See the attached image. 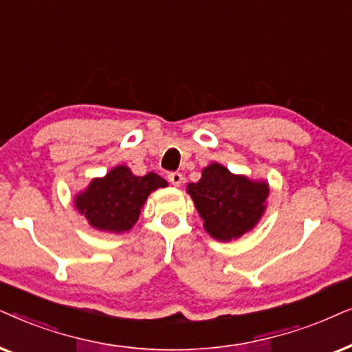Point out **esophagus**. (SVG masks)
<instances>
[{
	"instance_id": "1",
	"label": "esophagus",
	"mask_w": 352,
	"mask_h": 352,
	"mask_svg": "<svg viewBox=\"0 0 352 352\" xmlns=\"http://www.w3.org/2000/svg\"><path fill=\"white\" fill-rule=\"evenodd\" d=\"M167 179H168V182H170V184L173 185V186H180L182 184H184V175H182L180 172H172V173H168L167 175Z\"/></svg>"
}]
</instances>
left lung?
<instances>
[{
	"label": "left lung",
	"instance_id": "8db88e82",
	"mask_svg": "<svg viewBox=\"0 0 352 352\" xmlns=\"http://www.w3.org/2000/svg\"><path fill=\"white\" fill-rule=\"evenodd\" d=\"M269 191V182L232 173L219 162L204 167L199 182L186 185L204 230L223 243L238 240L259 223Z\"/></svg>",
	"mask_w": 352,
	"mask_h": 352
}]
</instances>
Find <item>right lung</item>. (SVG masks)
Returning a JSON list of instances; mask_svg holds the SVG:
<instances>
[{"mask_svg": "<svg viewBox=\"0 0 352 352\" xmlns=\"http://www.w3.org/2000/svg\"><path fill=\"white\" fill-rule=\"evenodd\" d=\"M167 185L154 172L138 177L127 166H116L78 191L74 206L93 228L119 235L137 223L148 196Z\"/></svg>", "mask_w": 352, "mask_h": 352, "instance_id": "obj_1", "label": "right lung"}]
</instances>
